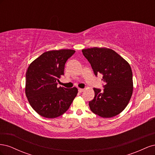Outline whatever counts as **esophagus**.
Listing matches in <instances>:
<instances>
[{
	"mask_svg": "<svg viewBox=\"0 0 155 155\" xmlns=\"http://www.w3.org/2000/svg\"><path fill=\"white\" fill-rule=\"evenodd\" d=\"M78 91L79 92H83L84 91V89L83 88H78Z\"/></svg>",
	"mask_w": 155,
	"mask_h": 155,
	"instance_id": "34e87169",
	"label": "esophagus"
}]
</instances>
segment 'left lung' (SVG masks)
I'll return each instance as SVG.
<instances>
[{
	"label": "left lung",
	"mask_w": 155,
	"mask_h": 155,
	"mask_svg": "<svg viewBox=\"0 0 155 155\" xmlns=\"http://www.w3.org/2000/svg\"><path fill=\"white\" fill-rule=\"evenodd\" d=\"M95 76L101 74L104 89L94 88V97L89 101L91 111L103 118L119 114L129 104L133 94V72L130 66L115 51L106 48L82 50Z\"/></svg>",
	"instance_id": "left-lung-1"
}]
</instances>
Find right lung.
Here are the masks:
<instances>
[{
	"instance_id": "add662e5",
	"label": "right lung",
	"mask_w": 155,
	"mask_h": 155,
	"mask_svg": "<svg viewBox=\"0 0 155 155\" xmlns=\"http://www.w3.org/2000/svg\"><path fill=\"white\" fill-rule=\"evenodd\" d=\"M75 50L48 51L33 61L26 74L25 93L30 105L39 115L55 118L63 114L78 94V88L58 87L64 65Z\"/></svg>"
}]
</instances>
